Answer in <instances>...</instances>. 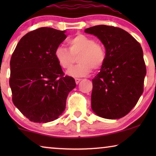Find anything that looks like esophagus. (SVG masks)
<instances>
[{"mask_svg": "<svg viewBox=\"0 0 156 156\" xmlns=\"http://www.w3.org/2000/svg\"><path fill=\"white\" fill-rule=\"evenodd\" d=\"M74 80H75L76 84H79V83H80V81L82 80V79H80V78H75V79H74Z\"/></svg>", "mask_w": 156, "mask_h": 156, "instance_id": "1", "label": "esophagus"}]
</instances>
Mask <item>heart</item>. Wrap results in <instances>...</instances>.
Segmentation results:
<instances>
[{
	"label": "heart",
	"mask_w": 156,
	"mask_h": 156,
	"mask_svg": "<svg viewBox=\"0 0 156 156\" xmlns=\"http://www.w3.org/2000/svg\"><path fill=\"white\" fill-rule=\"evenodd\" d=\"M69 50L63 46H57L55 57L59 66L64 69H69L77 56L78 65L67 72L69 75L82 76L90 74L92 69H100L106 59L104 46L96 42L93 37L84 34H78L67 40Z\"/></svg>",
	"instance_id": "1"
}]
</instances>
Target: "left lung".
Returning a JSON list of instances; mask_svg holds the SVG:
<instances>
[{"instance_id":"left-lung-1","label":"left lung","mask_w":156,"mask_h":156,"mask_svg":"<svg viewBox=\"0 0 156 156\" xmlns=\"http://www.w3.org/2000/svg\"><path fill=\"white\" fill-rule=\"evenodd\" d=\"M99 38L106 59L92 80L91 108L104 119L123 117L136 106L144 92L146 67L139 42L124 30L100 25L85 29Z\"/></svg>"}]
</instances>
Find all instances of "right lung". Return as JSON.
<instances>
[{
    "label": "right lung",
    "mask_w": 156,
    "mask_h": 156,
    "mask_svg": "<svg viewBox=\"0 0 156 156\" xmlns=\"http://www.w3.org/2000/svg\"><path fill=\"white\" fill-rule=\"evenodd\" d=\"M65 31L40 27L21 38L10 59V87L14 105L35 123L57 119L65 109L66 100L76 87L65 75L55 50L67 36Z\"/></svg>",
    "instance_id": "obj_1"
}]
</instances>
